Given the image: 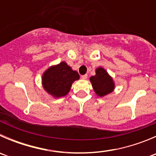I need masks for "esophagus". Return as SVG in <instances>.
<instances>
[{
	"instance_id": "1",
	"label": "esophagus",
	"mask_w": 156,
	"mask_h": 156,
	"mask_svg": "<svg viewBox=\"0 0 156 156\" xmlns=\"http://www.w3.org/2000/svg\"><path fill=\"white\" fill-rule=\"evenodd\" d=\"M87 75H81V78H82L83 80H85L87 79Z\"/></svg>"
}]
</instances>
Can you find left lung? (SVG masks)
I'll return each instance as SVG.
<instances>
[{
	"label": "left lung",
	"instance_id": "obj_1",
	"mask_svg": "<svg viewBox=\"0 0 156 156\" xmlns=\"http://www.w3.org/2000/svg\"><path fill=\"white\" fill-rule=\"evenodd\" d=\"M93 88L99 97H102L113 91L115 84L109 75L103 68H98L96 70V75L90 78Z\"/></svg>",
	"mask_w": 156,
	"mask_h": 156
}]
</instances>
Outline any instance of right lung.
<instances>
[{
	"label": "right lung",
	"instance_id": "add662e5",
	"mask_svg": "<svg viewBox=\"0 0 156 156\" xmlns=\"http://www.w3.org/2000/svg\"><path fill=\"white\" fill-rule=\"evenodd\" d=\"M76 71H73L66 62H62L50 67L42 76V84L45 90L53 97H62L70 90L72 83L79 79Z\"/></svg>",
	"mask_w": 156,
	"mask_h": 156
}]
</instances>
